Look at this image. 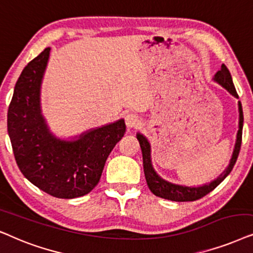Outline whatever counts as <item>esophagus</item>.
Listing matches in <instances>:
<instances>
[{
    "mask_svg": "<svg viewBox=\"0 0 253 253\" xmlns=\"http://www.w3.org/2000/svg\"><path fill=\"white\" fill-rule=\"evenodd\" d=\"M125 123H126V126L128 129H134L137 128V127L141 125V121L139 119V117H136L135 114L129 113L125 117Z\"/></svg>",
    "mask_w": 253,
    "mask_h": 253,
    "instance_id": "1",
    "label": "esophagus"
}]
</instances>
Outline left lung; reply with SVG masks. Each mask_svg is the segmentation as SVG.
Returning <instances> with one entry per match:
<instances>
[{
  "label": "left lung",
  "instance_id": "obj_1",
  "mask_svg": "<svg viewBox=\"0 0 253 253\" xmlns=\"http://www.w3.org/2000/svg\"><path fill=\"white\" fill-rule=\"evenodd\" d=\"M215 82H217L220 85L224 87L225 90H228L232 96L238 98V95L235 89L234 83H232V79L227 67L224 65L221 66V69L214 75L213 79ZM238 112H240V121H238V132H237V139L236 144H235L234 153H232L230 163L227 169L218 176L216 179H214L211 183L205 184L203 186L198 187H191V186H184V185H177L170 181L164 180L163 178L158 176L156 171L154 170L153 164H151V156H150V143L148 142L146 136H143L142 134L137 133L136 139L139 140L141 151H142V160H143V171L144 176H146L147 185L149 187V190L156 195V197L163 198V199H168L171 201H194L205 197V195L210 193L214 190L215 187L218 186L222 181L225 179V177L231 172L232 168H234L235 163H236L238 154L241 150V144H242V132H243V109H242L241 102H238Z\"/></svg>",
  "mask_w": 253,
  "mask_h": 253
}]
</instances>
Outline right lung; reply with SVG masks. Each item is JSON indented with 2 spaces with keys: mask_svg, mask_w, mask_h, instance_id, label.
Instances as JSON below:
<instances>
[{
  "mask_svg": "<svg viewBox=\"0 0 253 253\" xmlns=\"http://www.w3.org/2000/svg\"><path fill=\"white\" fill-rule=\"evenodd\" d=\"M47 47L17 80L8 110V133L21 172L33 185L61 199L93 190L114 146L126 132L125 120L84 132L76 140L49 132L40 107V86L49 58Z\"/></svg>",
  "mask_w": 253,
  "mask_h": 253,
  "instance_id": "1",
  "label": "right lung"
}]
</instances>
